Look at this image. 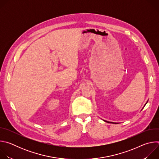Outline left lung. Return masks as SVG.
Here are the masks:
<instances>
[{
	"mask_svg": "<svg viewBox=\"0 0 159 159\" xmlns=\"http://www.w3.org/2000/svg\"><path fill=\"white\" fill-rule=\"evenodd\" d=\"M148 101H147V102H146V103H145V105H144V106H143V107H145V105H146V104H147V102H148ZM103 121H105V122H107V123H115V124H116V123H114V122H110V121H106V120H103Z\"/></svg>",
	"mask_w": 159,
	"mask_h": 159,
	"instance_id": "obj_1",
	"label": "left lung"
}]
</instances>
